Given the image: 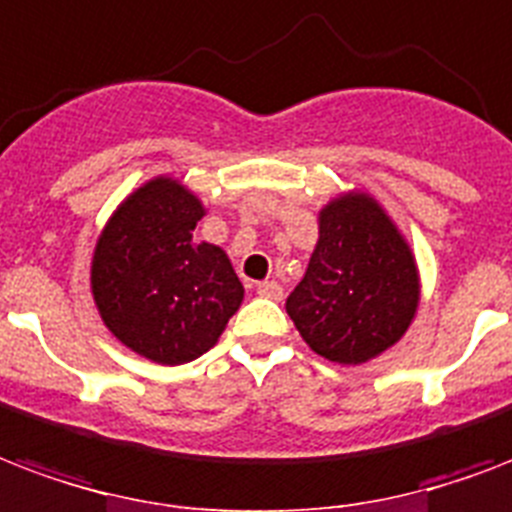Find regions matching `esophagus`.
<instances>
[{"label": "esophagus", "instance_id": "esophagus-1", "mask_svg": "<svg viewBox=\"0 0 512 512\" xmlns=\"http://www.w3.org/2000/svg\"><path fill=\"white\" fill-rule=\"evenodd\" d=\"M257 295H263L268 300H282L284 290L279 282H260L257 284Z\"/></svg>", "mask_w": 512, "mask_h": 512}]
</instances>
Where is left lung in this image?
Wrapping results in <instances>:
<instances>
[{
  "label": "left lung",
  "mask_w": 512,
  "mask_h": 512,
  "mask_svg": "<svg viewBox=\"0 0 512 512\" xmlns=\"http://www.w3.org/2000/svg\"><path fill=\"white\" fill-rule=\"evenodd\" d=\"M419 306V271L395 222L365 193L319 212V241L287 314L325 360L360 365L395 346Z\"/></svg>",
  "instance_id": "left-lung-1"
}]
</instances>
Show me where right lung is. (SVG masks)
<instances>
[{"instance_id":"obj_1","label":"right lung","mask_w":512,"mask_h":512,"mask_svg":"<svg viewBox=\"0 0 512 512\" xmlns=\"http://www.w3.org/2000/svg\"><path fill=\"white\" fill-rule=\"evenodd\" d=\"M204 206L177 179H150L109 217L93 252L91 290L109 333L158 365L209 351L244 287L228 255L195 239Z\"/></svg>"}]
</instances>
